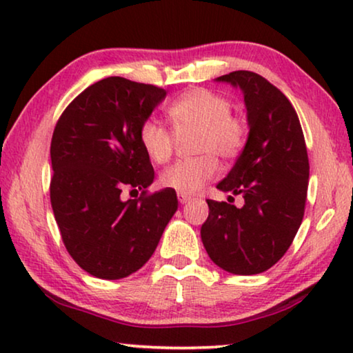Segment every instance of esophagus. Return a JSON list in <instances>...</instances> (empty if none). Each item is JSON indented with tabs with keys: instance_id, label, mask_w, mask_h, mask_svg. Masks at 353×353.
I'll return each mask as SVG.
<instances>
[{
	"instance_id": "34e87169",
	"label": "esophagus",
	"mask_w": 353,
	"mask_h": 353,
	"mask_svg": "<svg viewBox=\"0 0 353 353\" xmlns=\"http://www.w3.org/2000/svg\"><path fill=\"white\" fill-rule=\"evenodd\" d=\"M177 199H179V203H181V204H185V203L190 201L192 196H190V194H185V193H177Z\"/></svg>"
}]
</instances>
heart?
<instances>
[{"label": "heart", "mask_w": 353, "mask_h": 353, "mask_svg": "<svg viewBox=\"0 0 353 353\" xmlns=\"http://www.w3.org/2000/svg\"><path fill=\"white\" fill-rule=\"evenodd\" d=\"M172 128L177 133L198 131L190 160L177 161L161 172L160 183L177 193L193 194L201 190L219 172V163L239 154L245 141L243 119L231 114V104L222 94L206 88H193L168 108ZM139 143L155 163H166L174 150V139L159 120L147 119L139 128Z\"/></svg>", "instance_id": "obj_1"}]
</instances>
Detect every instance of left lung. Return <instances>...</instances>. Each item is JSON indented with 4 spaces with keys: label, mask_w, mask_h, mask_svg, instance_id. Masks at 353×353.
Listing matches in <instances>:
<instances>
[{
    "label": "left lung",
    "mask_w": 353,
    "mask_h": 353,
    "mask_svg": "<svg viewBox=\"0 0 353 353\" xmlns=\"http://www.w3.org/2000/svg\"><path fill=\"white\" fill-rule=\"evenodd\" d=\"M241 88L249 136L222 192L243 194L244 206L206 199L201 241L215 265L239 276L260 274L282 259L303 222L309 160L301 123L277 87L252 71L215 79ZM231 198V196H230Z\"/></svg>",
    "instance_id": "1"
}]
</instances>
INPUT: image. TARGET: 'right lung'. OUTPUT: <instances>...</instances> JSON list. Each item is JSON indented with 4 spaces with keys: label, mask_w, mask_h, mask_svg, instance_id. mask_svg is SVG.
I'll return each mask as SVG.
<instances>
[{
    "label": "right lung",
    "mask_w": 353,
    "mask_h": 353,
    "mask_svg": "<svg viewBox=\"0 0 353 353\" xmlns=\"http://www.w3.org/2000/svg\"><path fill=\"white\" fill-rule=\"evenodd\" d=\"M166 90L106 77L72 99L50 144V203L61 239L88 274L117 281L143 268L177 210L171 188L149 194L155 172L139 128ZM125 188L141 196L123 202Z\"/></svg>",
    "instance_id": "obj_1"
}]
</instances>
